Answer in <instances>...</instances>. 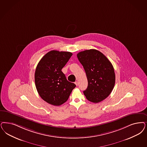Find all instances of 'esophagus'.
Masks as SVG:
<instances>
[{
  "mask_svg": "<svg viewBox=\"0 0 147 147\" xmlns=\"http://www.w3.org/2000/svg\"><path fill=\"white\" fill-rule=\"evenodd\" d=\"M75 84L76 85V86H78V81H76L75 82Z\"/></svg>",
  "mask_w": 147,
  "mask_h": 147,
  "instance_id": "obj_1",
  "label": "esophagus"
}]
</instances>
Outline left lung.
<instances>
[{"label": "left lung", "mask_w": 147, "mask_h": 147, "mask_svg": "<svg viewBox=\"0 0 147 147\" xmlns=\"http://www.w3.org/2000/svg\"><path fill=\"white\" fill-rule=\"evenodd\" d=\"M86 72L88 86L84 94L90 101L98 103L109 96L115 84V73L111 62L99 51L90 49L77 54Z\"/></svg>", "instance_id": "obj_1"}]
</instances>
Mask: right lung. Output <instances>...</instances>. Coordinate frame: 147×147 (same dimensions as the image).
I'll return each mask as SVG.
<instances>
[{
	"mask_svg": "<svg viewBox=\"0 0 147 147\" xmlns=\"http://www.w3.org/2000/svg\"><path fill=\"white\" fill-rule=\"evenodd\" d=\"M73 54L68 51H51L47 53L36 68V87L41 98L54 106H60L68 99L76 87L68 81L61 69Z\"/></svg>",
	"mask_w": 147,
	"mask_h": 147,
	"instance_id": "1",
	"label": "right lung"
}]
</instances>
